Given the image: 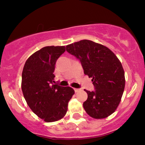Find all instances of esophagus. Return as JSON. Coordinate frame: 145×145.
I'll return each mask as SVG.
<instances>
[{
    "mask_svg": "<svg viewBox=\"0 0 145 145\" xmlns=\"http://www.w3.org/2000/svg\"><path fill=\"white\" fill-rule=\"evenodd\" d=\"M80 89H76V88H75L74 89V91H75V92L76 93H77V92H79L80 91Z\"/></svg>",
    "mask_w": 145,
    "mask_h": 145,
    "instance_id": "obj_1",
    "label": "esophagus"
}]
</instances>
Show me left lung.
Returning <instances> with one entry per match:
<instances>
[{"label": "left lung", "mask_w": 145, "mask_h": 145, "mask_svg": "<svg viewBox=\"0 0 145 145\" xmlns=\"http://www.w3.org/2000/svg\"><path fill=\"white\" fill-rule=\"evenodd\" d=\"M66 50L80 61L84 74L92 78L94 91L84 90L87 99L84 110L94 119L112 114L120 103L125 88V73L115 54L106 46L81 40L67 45Z\"/></svg>", "instance_id": "1"}]
</instances>
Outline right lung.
Returning a JSON list of instances; mask_svg holds the SVG:
<instances>
[{
    "mask_svg": "<svg viewBox=\"0 0 145 145\" xmlns=\"http://www.w3.org/2000/svg\"><path fill=\"white\" fill-rule=\"evenodd\" d=\"M65 52V46H46L30 56L23 68L22 90L25 100L46 122L62 119L74 94L72 88L54 82L56 62Z\"/></svg>",
    "mask_w": 145,
    "mask_h": 145,
    "instance_id": "add662e5",
    "label": "right lung"
}]
</instances>
